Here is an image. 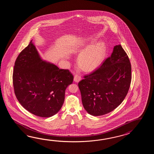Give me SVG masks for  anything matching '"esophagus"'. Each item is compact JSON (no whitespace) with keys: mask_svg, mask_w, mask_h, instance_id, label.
<instances>
[{"mask_svg":"<svg viewBox=\"0 0 154 154\" xmlns=\"http://www.w3.org/2000/svg\"><path fill=\"white\" fill-rule=\"evenodd\" d=\"M81 80H82V77H81L80 76L78 75H76L75 76L74 78V82H80Z\"/></svg>","mask_w":154,"mask_h":154,"instance_id":"obj_1","label":"esophagus"}]
</instances>
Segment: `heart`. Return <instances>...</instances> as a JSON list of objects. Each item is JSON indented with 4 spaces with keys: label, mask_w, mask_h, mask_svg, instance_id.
Listing matches in <instances>:
<instances>
[{
    "label": "heart",
    "mask_w": 154,
    "mask_h": 154,
    "mask_svg": "<svg viewBox=\"0 0 154 154\" xmlns=\"http://www.w3.org/2000/svg\"><path fill=\"white\" fill-rule=\"evenodd\" d=\"M106 55V47L103 43L90 46L82 52L79 58V66L84 70L90 71L98 66Z\"/></svg>",
    "instance_id": "heart-1"
}]
</instances>
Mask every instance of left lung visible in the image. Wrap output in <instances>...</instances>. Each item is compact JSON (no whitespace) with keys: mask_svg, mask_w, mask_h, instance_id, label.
<instances>
[{"mask_svg":"<svg viewBox=\"0 0 154 154\" xmlns=\"http://www.w3.org/2000/svg\"><path fill=\"white\" fill-rule=\"evenodd\" d=\"M79 82L82 103L90 115L99 116L113 111L128 94L131 80L130 60L121 45L98 69Z\"/></svg>","mask_w":154,"mask_h":154,"instance_id":"8db88e82","label":"left lung"}]
</instances>
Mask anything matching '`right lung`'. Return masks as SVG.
I'll list each match as a JSON object with an SVG mask.
<instances>
[{
    "mask_svg": "<svg viewBox=\"0 0 154 154\" xmlns=\"http://www.w3.org/2000/svg\"><path fill=\"white\" fill-rule=\"evenodd\" d=\"M74 76L41 58L30 41L15 62L13 82L17 100L27 111L41 117H50L62 108L65 92Z\"/></svg>",
    "mask_w": 154,
    "mask_h": 154,
    "instance_id": "1",
    "label": "right lung"
}]
</instances>
